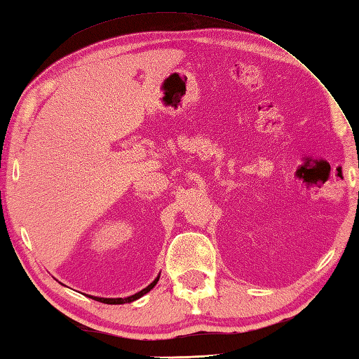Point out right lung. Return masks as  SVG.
<instances>
[{
    "instance_id": "right-lung-1",
    "label": "right lung",
    "mask_w": 359,
    "mask_h": 359,
    "mask_svg": "<svg viewBox=\"0 0 359 359\" xmlns=\"http://www.w3.org/2000/svg\"><path fill=\"white\" fill-rule=\"evenodd\" d=\"M158 278H160V274H158V276H157L154 280L151 282V284H149L147 288L140 290L139 293H135V294H133V296H128V297H98V296H90V297H93V299H95V301L104 302V304H126V302H133V301L140 299V297H142L143 294H147L148 292H151V290L154 288L156 284L158 282Z\"/></svg>"
}]
</instances>
